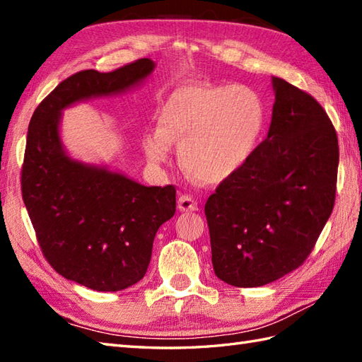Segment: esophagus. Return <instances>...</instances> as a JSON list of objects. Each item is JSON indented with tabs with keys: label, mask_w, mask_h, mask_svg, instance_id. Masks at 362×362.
<instances>
[{
	"label": "esophagus",
	"mask_w": 362,
	"mask_h": 362,
	"mask_svg": "<svg viewBox=\"0 0 362 362\" xmlns=\"http://www.w3.org/2000/svg\"><path fill=\"white\" fill-rule=\"evenodd\" d=\"M179 209L182 211H196V210H199V205H197V201L194 199V196L182 194L179 197Z\"/></svg>",
	"instance_id": "esophagus-1"
}]
</instances>
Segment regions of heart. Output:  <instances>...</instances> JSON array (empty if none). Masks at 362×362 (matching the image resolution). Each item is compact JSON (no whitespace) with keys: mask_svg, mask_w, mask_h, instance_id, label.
<instances>
[{"mask_svg":"<svg viewBox=\"0 0 362 362\" xmlns=\"http://www.w3.org/2000/svg\"><path fill=\"white\" fill-rule=\"evenodd\" d=\"M266 122L263 99L244 86H185L173 91L158 113V132L144 138L153 163L179 146L180 165L204 183L235 175L255 153Z\"/></svg>","mask_w":362,"mask_h":362,"instance_id":"1","label":"heart"}]
</instances>
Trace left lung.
<instances>
[{
  "label": "left lung",
  "instance_id": "obj_1",
  "mask_svg": "<svg viewBox=\"0 0 362 362\" xmlns=\"http://www.w3.org/2000/svg\"><path fill=\"white\" fill-rule=\"evenodd\" d=\"M272 83L266 140L205 204L214 274L238 288L263 286L302 266L336 199L332 119L310 93L280 78Z\"/></svg>",
  "mask_w": 362,
  "mask_h": 362
}]
</instances>
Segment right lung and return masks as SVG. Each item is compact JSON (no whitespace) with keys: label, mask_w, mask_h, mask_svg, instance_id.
Returning a JSON list of instances; mask_svg holds the SVG:
<instances>
[{"label":"right lung","mask_w":362,"mask_h":362,"mask_svg":"<svg viewBox=\"0 0 362 362\" xmlns=\"http://www.w3.org/2000/svg\"><path fill=\"white\" fill-rule=\"evenodd\" d=\"M152 70L151 59H138L110 73H76L38 104L28 127L21 196L38 245L54 271L95 291H121L143 279L157 230L175 213V187H143L71 160L59 140L60 110L118 93Z\"/></svg>","instance_id":"add662e5"}]
</instances>
